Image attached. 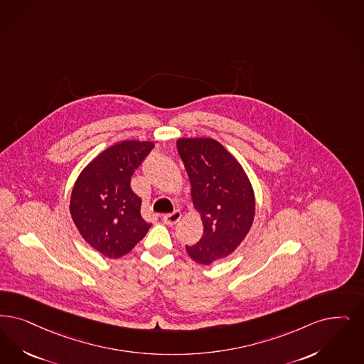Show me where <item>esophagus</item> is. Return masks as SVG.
<instances>
[{
  "instance_id": "esophagus-1",
  "label": "esophagus",
  "mask_w": 364,
  "mask_h": 364,
  "mask_svg": "<svg viewBox=\"0 0 364 364\" xmlns=\"http://www.w3.org/2000/svg\"><path fill=\"white\" fill-rule=\"evenodd\" d=\"M164 222L168 225V226H173L176 225L180 219H181V213L180 211H173V213H171V214H166V215H164Z\"/></svg>"
}]
</instances>
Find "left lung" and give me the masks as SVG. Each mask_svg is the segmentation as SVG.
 <instances>
[{"mask_svg": "<svg viewBox=\"0 0 364 364\" xmlns=\"http://www.w3.org/2000/svg\"><path fill=\"white\" fill-rule=\"evenodd\" d=\"M177 151L191 184L193 210L203 223L189 257L208 265L232 255L245 240L255 220L252 183L233 154L213 138H178Z\"/></svg>", "mask_w": 364, "mask_h": 364, "instance_id": "8db88e82", "label": "left lung"}]
</instances>
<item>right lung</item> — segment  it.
<instances>
[{
    "label": "right lung",
    "instance_id": "right-lung-1",
    "mask_svg": "<svg viewBox=\"0 0 364 364\" xmlns=\"http://www.w3.org/2000/svg\"><path fill=\"white\" fill-rule=\"evenodd\" d=\"M154 147L151 141H120L81 171L70 196V215L81 237L108 259L127 255L150 229L131 176Z\"/></svg>",
    "mask_w": 364,
    "mask_h": 364
}]
</instances>
